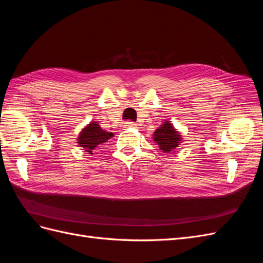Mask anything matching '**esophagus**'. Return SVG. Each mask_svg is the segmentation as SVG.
I'll list each match as a JSON object with an SVG mask.
<instances>
[{
    "instance_id": "obj_1",
    "label": "esophagus",
    "mask_w": 263,
    "mask_h": 263,
    "mask_svg": "<svg viewBox=\"0 0 263 263\" xmlns=\"http://www.w3.org/2000/svg\"><path fill=\"white\" fill-rule=\"evenodd\" d=\"M125 126H126V127H135V126H136V124H135L134 122L127 121V122H125Z\"/></svg>"
}]
</instances>
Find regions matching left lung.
Listing matches in <instances>:
<instances>
[{"label": "left lung", "instance_id": "8db88e82", "mask_svg": "<svg viewBox=\"0 0 263 263\" xmlns=\"http://www.w3.org/2000/svg\"><path fill=\"white\" fill-rule=\"evenodd\" d=\"M154 140L163 153L168 154L179 146L181 135L174 129L170 122H164V124L154 133Z\"/></svg>", "mask_w": 263, "mask_h": 263}]
</instances>
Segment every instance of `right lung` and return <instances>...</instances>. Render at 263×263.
<instances>
[{
    "mask_svg": "<svg viewBox=\"0 0 263 263\" xmlns=\"http://www.w3.org/2000/svg\"><path fill=\"white\" fill-rule=\"evenodd\" d=\"M113 136H114L113 133L103 130L100 127V125L97 122H94L87 125L80 133V136H79V139H78V144L80 145V147L85 148L86 153L92 155L95 148H97L99 145L103 144V142H106L110 137Z\"/></svg>",
    "mask_w": 263,
    "mask_h": 263,
    "instance_id": "add662e5",
    "label": "right lung"
}]
</instances>
